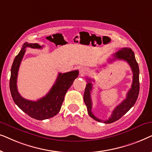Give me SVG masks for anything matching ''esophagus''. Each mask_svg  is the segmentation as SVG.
<instances>
[{"instance_id": "esophagus-1", "label": "esophagus", "mask_w": 152, "mask_h": 152, "mask_svg": "<svg viewBox=\"0 0 152 152\" xmlns=\"http://www.w3.org/2000/svg\"><path fill=\"white\" fill-rule=\"evenodd\" d=\"M88 72V70L86 68H81L80 70V73L81 75H84L87 74Z\"/></svg>"}]
</instances>
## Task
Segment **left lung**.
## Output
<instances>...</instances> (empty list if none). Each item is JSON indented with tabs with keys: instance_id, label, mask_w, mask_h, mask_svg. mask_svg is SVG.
I'll list each match as a JSON object with an SVG mask.
<instances>
[{
	"instance_id": "obj_1",
	"label": "left lung",
	"mask_w": 152,
	"mask_h": 152,
	"mask_svg": "<svg viewBox=\"0 0 152 152\" xmlns=\"http://www.w3.org/2000/svg\"><path fill=\"white\" fill-rule=\"evenodd\" d=\"M122 59L126 61L129 64L133 72V82L132 84V88L128 91L126 94V99H124L119 105L115 108L113 111V113L108 120H103L99 119L98 118L95 117L92 112V100H91V92L92 91L93 84L91 82V79H88L85 91L84 94V101L85 102L88 110V113L91 118L96 120L97 122H103L105 124L112 123L117 121L120 118H121L135 104L138 97L139 89H140V83H139V67L137 63L136 58H135L134 53L131 48H123L119 51L115 53L113 55V59ZM113 61V59H111Z\"/></svg>"
}]
</instances>
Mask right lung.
Masks as SVG:
<instances>
[{"label":"right lung","mask_w":152,"mask_h":152,"mask_svg":"<svg viewBox=\"0 0 152 152\" xmlns=\"http://www.w3.org/2000/svg\"><path fill=\"white\" fill-rule=\"evenodd\" d=\"M27 47L32 48H41L38 43H25L19 53L16 56L11 68L10 80V89L12 99L16 105L31 118L43 120L48 119L57 115L61 109L64 96L72 86V82L78 77V70H73L66 73L59 72L55 83L48 93L37 101L24 99L17 90V77L20 62L26 53Z\"/></svg>","instance_id":"obj_1"}]
</instances>
